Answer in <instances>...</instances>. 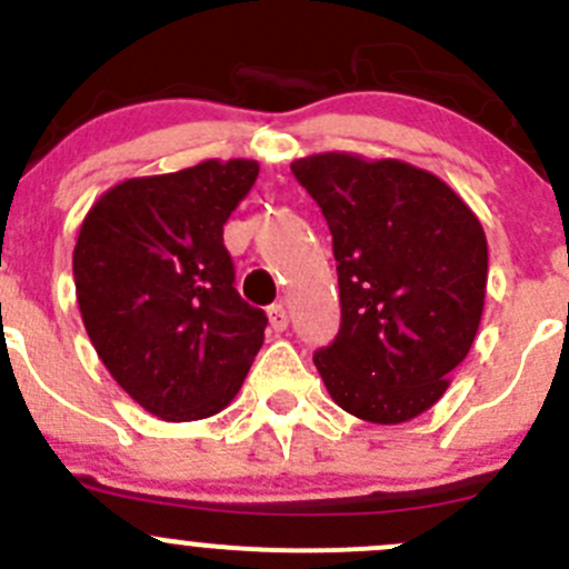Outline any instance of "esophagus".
Instances as JSON below:
<instances>
[{"instance_id": "1", "label": "esophagus", "mask_w": 569, "mask_h": 569, "mask_svg": "<svg viewBox=\"0 0 569 569\" xmlns=\"http://www.w3.org/2000/svg\"><path fill=\"white\" fill-rule=\"evenodd\" d=\"M268 323H271V329L277 331H284L287 323H290V318H287V309L282 307V303H273L271 309H268Z\"/></svg>"}]
</instances>
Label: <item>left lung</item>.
I'll list each match as a JSON object with an SVG mask.
<instances>
[{
	"label": "left lung",
	"instance_id": "left-lung-1",
	"mask_svg": "<svg viewBox=\"0 0 569 569\" xmlns=\"http://www.w3.org/2000/svg\"><path fill=\"white\" fill-rule=\"evenodd\" d=\"M331 232L342 323L315 368L340 409L407 423L435 407L476 340L487 238L435 173L323 151L292 162Z\"/></svg>",
	"mask_w": 569,
	"mask_h": 569
}]
</instances>
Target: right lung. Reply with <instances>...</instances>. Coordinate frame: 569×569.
Wrapping results in <instances>:
<instances>
[{"label": "right lung", "mask_w": 569, "mask_h": 569, "mask_svg": "<svg viewBox=\"0 0 569 569\" xmlns=\"http://www.w3.org/2000/svg\"><path fill=\"white\" fill-rule=\"evenodd\" d=\"M254 160H204L118 182L96 199L74 246V284L96 353L160 420L221 412L266 340L268 318L234 290L223 223Z\"/></svg>", "instance_id": "add662e5"}]
</instances>
